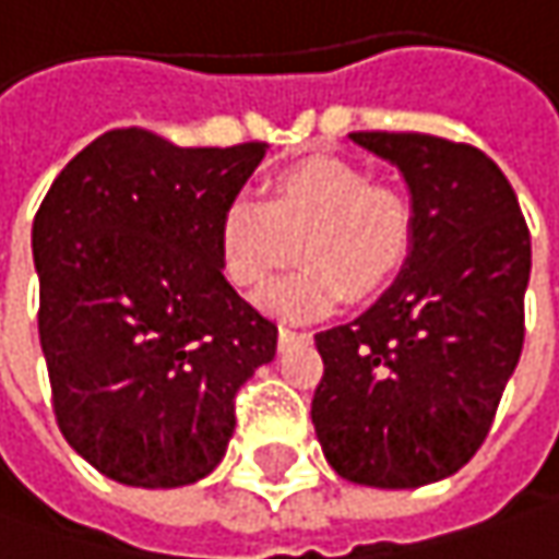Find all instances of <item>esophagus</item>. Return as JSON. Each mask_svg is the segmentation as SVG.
I'll return each instance as SVG.
<instances>
[{"mask_svg":"<svg viewBox=\"0 0 559 559\" xmlns=\"http://www.w3.org/2000/svg\"><path fill=\"white\" fill-rule=\"evenodd\" d=\"M297 338H310V335H307V332H294V329H287V325H281V329H278L281 347L290 345V342H297Z\"/></svg>","mask_w":559,"mask_h":559,"instance_id":"34e87169","label":"esophagus"}]
</instances>
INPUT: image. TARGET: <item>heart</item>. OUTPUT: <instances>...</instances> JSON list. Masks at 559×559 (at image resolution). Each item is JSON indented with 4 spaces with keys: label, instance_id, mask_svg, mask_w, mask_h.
Segmentation results:
<instances>
[{
    "label": "heart",
    "instance_id": "heart-1",
    "mask_svg": "<svg viewBox=\"0 0 559 559\" xmlns=\"http://www.w3.org/2000/svg\"><path fill=\"white\" fill-rule=\"evenodd\" d=\"M417 221L392 186L342 157H304L281 167L265 199L234 195L217 221L221 272L255 290L294 259L304 265L272 281L255 300L281 319H316L342 300L367 304L411 262Z\"/></svg>",
    "mask_w": 559,
    "mask_h": 559
}]
</instances>
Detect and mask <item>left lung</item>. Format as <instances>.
Listing matches in <instances>:
<instances>
[{
	"label": "left lung",
	"instance_id": "8db88e82",
	"mask_svg": "<svg viewBox=\"0 0 559 559\" xmlns=\"http://www.w3.org/2000/svg\"><path fill=\"white\" fill-rule=\"evenodd\" d=\"M411 189L408 269L364 316L316 335L312 427L367 487H424L472 462L525 342L532 237L503 170L424 132H350Z\"/></svg>",
	"mask_w": 559,
	"mask_h": 559
}]
</instances>
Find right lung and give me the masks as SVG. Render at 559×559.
<instances>
[{
  "instance_id": "1",
  "label": "right lung",
  "mask_w": 559,
  "mask_h": 559,
  "mask_svg": "<svg viewBox=\"0 0 559 559\" xmlns=\"http://www.w3.org/2000/svg\"><path fill=\"white\" fill-rule=\"evenodd\" d=\"M265 142L180 148L110 129L79 151L34 214L40 347L69 445L129 487L214 472L234 399L278 325L227 284L217 221Z\"/></svg>"
}]
</instances>
